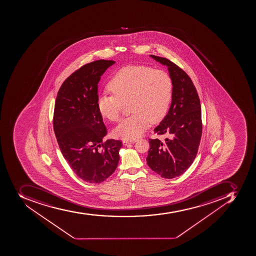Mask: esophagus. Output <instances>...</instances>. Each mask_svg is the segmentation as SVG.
Returning <instances> with one entry per match:
<instances>
[{
  "label": "esophagus",
  "instance_id": "esophagus-1",
  "mask_svg": "<svg viewBox=\"0 0 256 256\" xmlns=\"http://www.w3.org/2000/svg\"><path fill=\"white\" fill-rule=\"evenodd\" d=\"M136 142V140H123L122 141V142H123V144H124V145L125 146H126V145H129V144H134V142Z\"/></svg>",
  "mask_w": 256,
  "mask_h": 256
}]
</instances>
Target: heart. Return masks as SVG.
<instances>
[{"label": "heart", "mask_w": 256, "mask_h": 256, "mask_svg": "<svg viewBox=\"0 0 256 256\" xmlns=\"http://www.w3.org/2000/svg\"><path fill=\"white\" fill-rule=\"evenodd\" d=\"M112 95H102L98 108L104 118L116 122L125 104L130 102V116L120 120L114 131L116 137L136 138L148 126L166 114L173 95V82L162 70L146 65H129L120 69L108 82Z\"/></svg>", "instance_id": "heart-1"}]
</instances>
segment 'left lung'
<instances>
[{
    "mask_svg": "<svg viewBox=\"0 0 256 256\" xmlns=\"http://www.w3.org/2000/svg\"><path fill=\"white\" fill-rule=\"evenodd\" d=\"M166 65L173 82L172 104L154 133L166 136L164 141L149 140L146 162L154 172L166 179L180 176L194 162L202 134V110L198 92L191 78L168 58L150 54Z\"/></svg>",
    "mask_w": 256,
    "mask_h": 256,
    "instance_id": "8db88e82",
    "label": "left lung"
}]
</instances>
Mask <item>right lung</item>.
Here are the masks:
<instances>
[{"mask_svg":"<svg viewBox=\"0 0 256 256\" xmlns=\"http://www.w3.org/2000/svg\"><path fill=\"white\" fill-rule=\"evenodd\" d=\"M114 60L94 61L69 76L54 104L53 127L58 146L73 172L84 181L99 184L114 172L120 140L103 142L107 134L98 111V83Z\"/></svg>","mask_w":256,"mask_h":256,"instance_id":"right-lung-1","label":"right lung"}]
</instances>
